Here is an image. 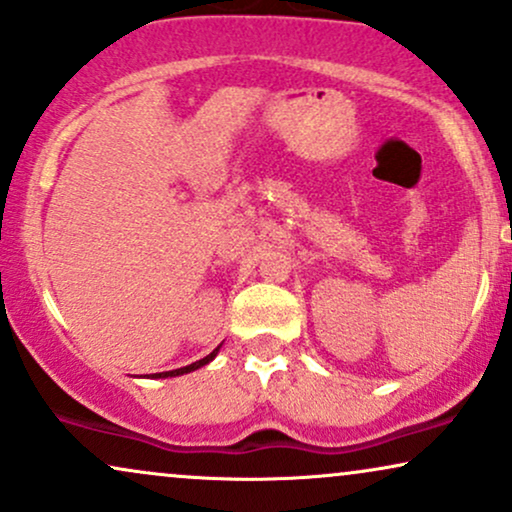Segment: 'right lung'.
<instances>
[{"label": "right lung", "instance_id": "1", "mask_svg": "<svg viewBox=\"0 0 512 512\" xmlns=\"http://www.w3.org/2000/svg\"><path fill=\"white\" fill-rule=\"evenodd\" d=\"M220 349V346H218ZM218 349H213L211 353H208L206 358H201V361H197V363H192V365H185V368H178V370H168V372H156L154 377H175V375H185V372H192V370H197V368H201V365H206L208 361H213V358H216V353H218Z\"/></svg>", "mask_w": 512, "mask_h": 512}]
</instances>
